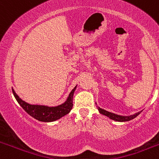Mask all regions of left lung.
I'll return each instance as SVG.
<instances>
[{
  "label": "left lung",
  "mask_w": 159,
  "mask_h": 159,
  "mask_svg": "<svg viewBox=\"0 0 159 159\" xmlns=\"http://www.w3.org/2000/svg\"><path fill=\"white\" fill-rule=\"evenodd\" d=\"M99 113L103 115V116H106L107 117L110 118L111 119H113L115 121H118V122H127V121H130L131 119H134L135 117H137L142 111L138 112V113H135L134 115H132V116H119V115H116V114L111 113V112H109V111H107L103 110L102 108L99 107Z\"/></svg>",
  "instance_id": "8db88e82"
}]
</instances>
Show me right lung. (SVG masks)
I'll return each instance as SVG.
<instances>
[{"label":"right lung","mask_w":159,"mask_h":159,"mask_svg":"<svg viewBox=\"0 0 159 159\" xmlns=\"http://www.w3.org/2000/svg\"><path fill=\"white\" fill-rule=\"evenodd\" d=\"M75 88L69 94V96L67 98V101L63 104L59 105L57 107L31 105L19 98V96L16 95V92H14L13 89H12V93H13L14 97L16 98L18 103L22 107V108L29 114V116L37 119L39 121L53 122L66 116L71 110L73 107V95H74Z\"/></svg>","instance_id":"add662e5"}]
</instances>
